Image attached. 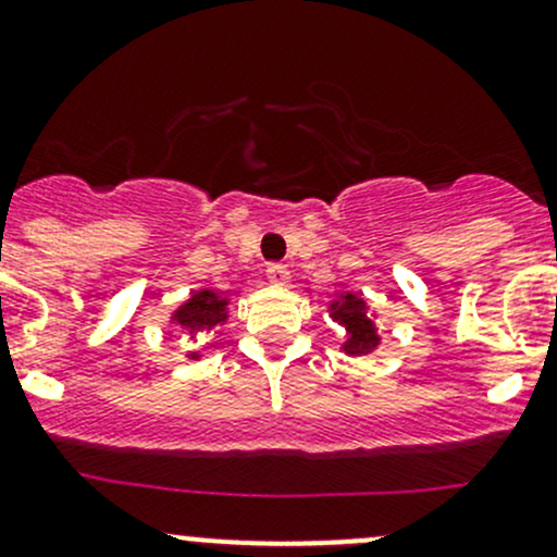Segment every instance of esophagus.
<instances>
[{"mask_svg":"<svg viewBox=\"0 0 557 557\" xmlns=\"http://www.w3.org/2000/svg\"><path fill=\"white\" fill-rule=\"evenodd\" d=\"M267 280L274 285H285L290 280V272L285 263H269L267 267Z\"/></svg>","mask_w":557,"mask_h":557,"instance_id":"1","label":"esophagus"}]
</instances>
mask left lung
Masks as SVG:
<instances>
[{
  "label": "left lung",
  "mask_w": 557,
  "mask_h": 557,
  "mask_svg": "<svg viewBox=\"0 0 557 557\" xmlns=\"http://www.w3.org/2000/svg\"><path fill=\"white\" fill-rule=\"evenodd\" d=\"M362 312H366V304H362V298L347 296L344 301L333 304V314H336V318L342 320L349 331L347 344H344V349H347L349 355H366L379 344L376 331H373V325L368 323L366 314Z\"/></svg>",
  "instance_id": "8db88e82"
}]
</instances>
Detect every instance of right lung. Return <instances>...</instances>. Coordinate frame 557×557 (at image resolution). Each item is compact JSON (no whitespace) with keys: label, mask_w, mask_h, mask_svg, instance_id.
<instances>
[{"label":"right lung","mask_w":557,"mask_h":557,"mask_svg":"<svg viewBox=\"0 0 557 557\" xmlns=\"http://www.w3.org/2000/svg\"><path fill=\"white\" fill-rule=\"evenodd\" d=\"M224 304L226 301H221L215 294L202 290V294L191 296L189 304L175 312V320H178V325L189 327V331H195V327H213L221 320H226Z\"/></svg>","instance_id":"add662e5"}]
</instances>
